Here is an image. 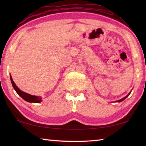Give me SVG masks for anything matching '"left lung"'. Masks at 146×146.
Here are the masks:
<instances>
[{
    "instance_id": "8db88e82",
    "label": "left lung",
    "mask_w": 146,
    "mask_h": 146,
    "mask_svg": "<svg viewBox=\"0 0 146 146\" xmlns=\"http://www.w3.org/2000/svg\"><path fill=\"white\" fill-rule=\"evenodd\" d=\"M131 92L129 93V94H128V95H127L126 96H125V97H123V98H122V99H120V100H118V101H117V102H122V101H123V100H125V98H126L127 97H128V96H129V95H130V93H131Z\"/></svg>"
}]
</instances>
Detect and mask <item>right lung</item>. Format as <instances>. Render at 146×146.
<instances>
[{
	"label": "right lung",
	"mask_w": 146,
	"mask_h": 146,
	"mask_svg": "<svg viewBox=\"0 0 146 146\" xmlns=\"http://www.w3.org/2000/svg\"><path fill=\"white\" fill-rule=\"evenodd\" d=\"M10 79H11L12 86H13L14 90H15V91L17 93V94H18V95L20 96V97L23 98L24 100H26L28 102H34V103H39L41 102L42 98L40 97L29 95V94H28V93H26L25 92H24V91H21L18 87H17L15 84L11 75H10Z\"/></svg>",
	"instance_id": "1"
}]
</instances>
